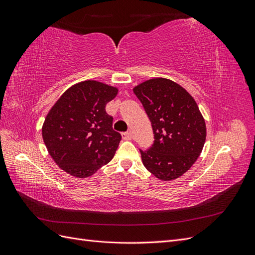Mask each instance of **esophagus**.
Returning <instances> with one entry per match:
<instances>
[{"instance_id": "34e87169", "label": "esophagus", "mask_w": 255, "mask_h": 255, "mask_svg": "<svg viewBox=\"0 0 255 255\" xmlns=\"http://www.w3.org/2000/svg\"><path fill=\"white\" fill-rule=\"evenodd\" d=\"M121 135H122V138L125 140H129L130 138H132V134H130L129 132H123Z\"/></svg>"}]
</instances>
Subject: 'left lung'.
Segmentation results:
<instances>
[{"label":"left lung","instance_id":"1","mask_svg":"<svg viewBox=\"0 0 255 255\" xmlns=\"http://www.w3.org/2000/svg\"><path fill=\"white\" fill-rule=\"evenodd\" d=\"M151 121L153 144L142 151L144 167L161 181L181 176L194 165L206 138L205 121L188 92L167 79H153L134 88Z\"/></svg>","mask_w":255,"mask_h":255}]
</instances>
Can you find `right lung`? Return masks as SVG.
<instances>
[{"mask_svg": "<svg viewBox=\"0 0 255 255\" xmlns=\"http://www.w3.org/2000/svg\"><path fill=\"white\" fill-rule=\"evenodd\" d=\"M117 88L85 81L64 92L49 112L42 138L54 161L69 174L90 176L110 163L121 140L105 106Z\"/></svg>", "mask_w": 255, "mask_h": 255, "instance_id": "add662e5", "label": "right lung"}]
</instances>
